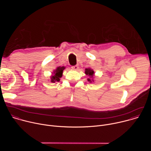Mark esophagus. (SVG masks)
I'll list each match as a JSON object with an SVG mask.
<instances>
[{
    "mask_svg": "<svg viewBox=\"0 0 151 151\" xmlns=\"http://www.w3.org/2000/svg\"><path fill=\"white\" fill-rule=\"evenodd\" d=\"M72 69H74V70H78V65H75L72 67Z\"/></svg>",
    "mask_w": 151,
    "mask_h": 151,
    "instance_id": "esophagus-1",
    "label": "esophagus"
}]
</instances>
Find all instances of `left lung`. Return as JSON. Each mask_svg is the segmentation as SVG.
<instances>
[{"mask_svg": "<svg viewBox=\"0 0 151 151\" xmlns=\"http://www.w3.org/2000/svg\"><path fill=\"white\" fill-rule=\"evenodd\" d=\"M85 73V74L87 75H88V76H91L92 78H93V75H94V71L93 70H91V69H86ZM88 81L91 82V79H89V78L88 79Z\"/></svg>", "mask_w": 151, "mask_h": 151, "instance_id": "1", "label": "left lung"}]
</instances>
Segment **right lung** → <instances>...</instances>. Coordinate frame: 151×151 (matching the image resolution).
Masks as SVG:
<instances>
[{
    "label": "right lung",
    "instance_id": "obj_1",
    "mask_svg": "<svg viewBox=\"0 0 151 151\" xmlns=\"http://www.w3.org/2000/svg\"><path fill=\"white\" fill-rule=\"evenodd\" d=\"M65 69L64 67H58L56 70H54V75L51 76V82H55L56 81L59 82L60 81V78H61L62 76V73L63 70Z\"/></svg>",
    "mask_w": 151,
    "mask_h": 151
}]
</instances>
